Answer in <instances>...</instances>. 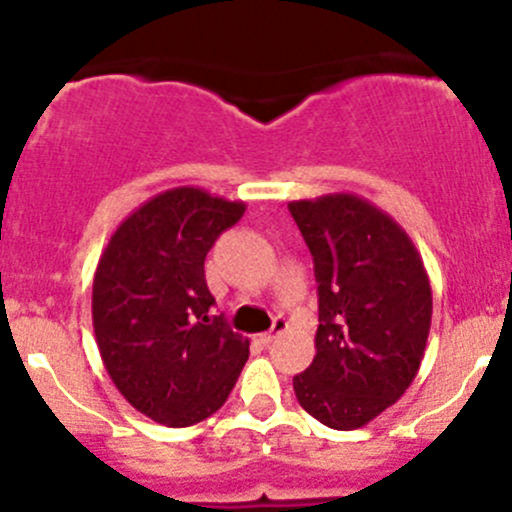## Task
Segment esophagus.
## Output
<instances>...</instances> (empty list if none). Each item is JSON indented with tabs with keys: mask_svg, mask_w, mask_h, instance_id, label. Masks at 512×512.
<instances>
[{
	"mask_svg": "<svg viewBox=\"0 0 512 512\" xmlns=\"http://www.w3.org/2000/svg\"><path fill=\"white\" fill-rule=\"evenodd\" d=\"M287 329V319L285 317H275V322H272V329L267 334H260V344L262 347H270L272 342L277 339V334H282Z\"/></svg>",
	"mask_w": 512,
	"mask_h": 512,
	"instance_id": "1",
	"label": "esophagus"
}]
</instances>
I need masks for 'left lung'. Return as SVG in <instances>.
I'll return each instance as SVG.
<instances>
[{
    "label": "left lung",
    "mask_w": 512,
    "mask_h": 512,
    "mask_svg": "<svg viewBox=\"0 0 512 512\" xmlns=\"http://www.w3.org/2000/svg\"><path fill=\"white\" fill-rule=\"evenodd\" d=\"M314 260L319 327L299 406L337 431L389 409L416 379L431 329V282L391 215L352 193L289 203Z\"/></svg>",
    "instance_id": "8db88e82"
}]
</instances>
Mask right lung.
<instances>
[{"label":"right lung","instance_id":"1","mask_svg":"<svg viewBox=\"0 0 512 512\" xmlns=\"http://www.w3.org/2000/svg\"><path fill=\"white\" fill-rule=\"evenodd\" d=\"M245 203L200 188L165 190L133 210L94 275V332L108 376L136 411L183 428L230 396L250 342L232 332L205 282V255Z\"/></svg>","mask_w":512,"mask_h":512}]
</instances>
